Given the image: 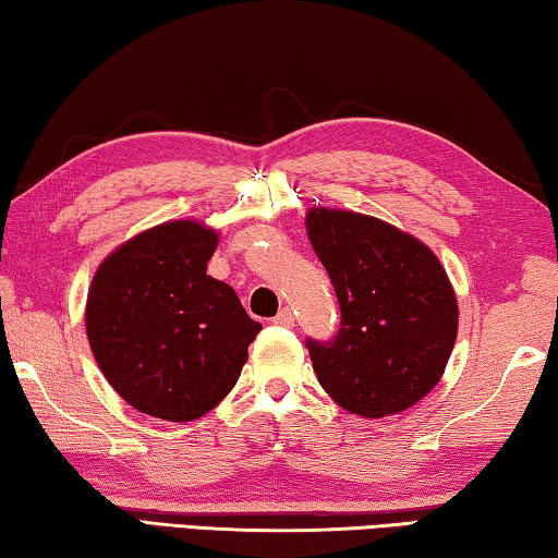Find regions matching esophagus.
<instances>
[{"mask_svg": "<svg viewBox=\"0 0 558 558\" xmlns=\"http://www.w3.org/2000/svg\"><path fill=\"white\" fill-rule=\"evenodd\" d=\"M272 323L280 325V327H292V325H295V315H292L290 307H282L280 313L272 317Z\"/></svg>", "mask_w": 558, "mask_h": 558, "instance_id": "esophagus-1", "label": "esophagus"}]
</instances>
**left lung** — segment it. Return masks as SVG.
<instances>
[{"instance_id": "8db88e82", "label": "left lung", "mask_w": 558, "mask_h": 558, "mask_svg": "<svg viewBox=\"0 0 558 558\" xmlns=\"http://www.w3.org/2000/svg\"><path fill=\"white\" fill-rule=\"evenodd\" d=\"M307 233L342 313L329 342L305 339L317 381L364 418L411 409L446 372L458 335L440 260L413 235L354 211L313 209Z\"/></svg>"}]
</instances>
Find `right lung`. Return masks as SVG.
Wrapping results in <instances>:
<instances>
[{
	"instance_id": "right-lung-1",
	"label": "right lung",
	"mask_w": 558,
	"mask_h": 558,
	"mask_svg": "<svg viewBox=\"0 0 558 558\" xmlns=\"http://www.w3.org/2000/svg\"><path fill=\"white\" fill-rule=\"evenodd\" d=\"M219 235L169 221L100 263L86 305L88 342L112 389L165 421L209 413L248 359L260 323L231 286L206 276Z\"/></svg>"
}]
</instances>
